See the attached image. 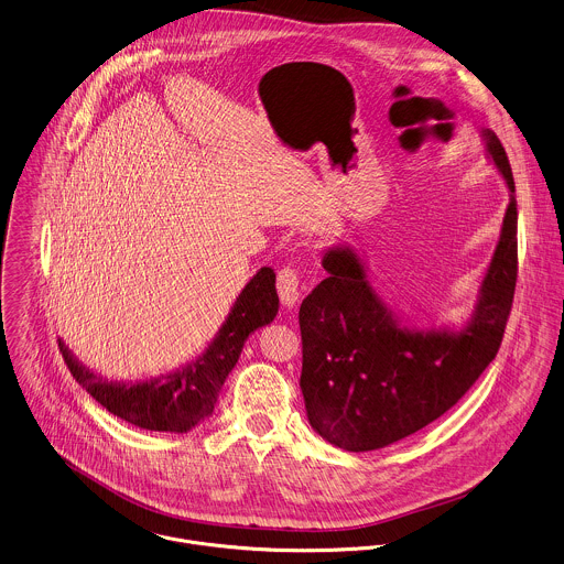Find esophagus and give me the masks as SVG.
Listing matches in <instances>:
<instances>
[{
    "mask_svg": "<svg viewBox=\"0 0 564 564\" xmlns=\"http://www.w3.org/2000/svg\"><path fill=\"white\" fill-rule=\"evenodd\" d=\"M276 290H279V299L281 303L290 310L299 303L301 299V276L292 265H285L279 270L276 276Z\"/></svg>",
    "mask_w": 564,
    "mask_h": 564,
    "instance_id": "1",
    "label": "esophagus"
}]
</instances>
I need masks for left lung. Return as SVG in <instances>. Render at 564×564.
Here are the masks:
<instances>
[{
    "mask_svg": "<svg viewBox=\"0 0 564 564\" xmlns=\"http://www.w3.org/2000/svg\"><path fill=\"white\" fill-rule=\"evenodd\" d=\"M481 139L510 189V205L462 327L403 325L372 288L352 246L338 243L323 254L329 276L299 312L301 390L310 425L339 449H383L427 427L466 394L499 350L517 285V198L499 137L484 128Z\"/></svg>",
    "mask_w": 564,
    "mask_h": 564,
    "instance_id": "left-lung-1",
    "label": "left lung"
}]
</instances>
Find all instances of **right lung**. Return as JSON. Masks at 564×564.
I'll return each instance as SVG.
<instances>
[{
  "instance_id": "add662e5",
  "label": "right lung",
  "mask_w": 564,
  "mask_h": 564,
  "mask_svg": "<svg viewBox=\"0 0 564 564\" xmlns=\"http://www.w3.org/2000/svg\"><path fill=\"white\" fill-rule=\"evenodd\" d=\"M272 268H261L239 292L223 327L203 355L148 381H113L87 368L58 339L74 379L117 419L150 432L185 434L214 414L228 372L235 368L248 336L274 321L279 296Z\"/></svg>"
}]
</instances>
